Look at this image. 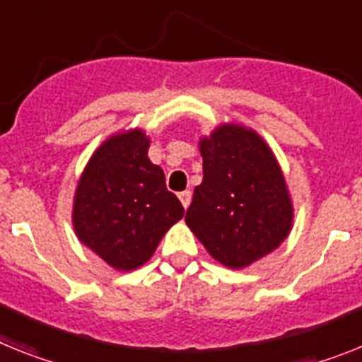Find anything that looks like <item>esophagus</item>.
Segmentation results:
<instances>
[{"mask_svg": "<svg viewBox=\"0 0 362 362\" xmlns=\"http://www.w3.org/2000/svg\"><path fill=\"white\" fill-rule=\"evenodd\" d=\"M178 199H180L182 206L187 209V208H189V204H191V191H182L180 195H178Z\"/></svg>", "mask_w": 362, "mask_h": 362, "instance_id": "obj_1", "label": "esophagus"}]
</instances>
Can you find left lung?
Here are the masks:
<instances>
[{
    "label": "left lung",
    "instance_id": "obj_1",
    "mask_svg": "<svg viewBox=\"0 0 362 362\" xmlns=\"http://www.w3.org/2000/svg\"><path fill=\"white\" fill-rule=\"evenodd\" d=\"M204 178L186 224L208 254L228 269L269 256L293 230L294 206L278 158L247 124L218 123L200 136Z\"/></svg>",
    "mask_w": 362,
    "mask_h": 362
}]
</instances>
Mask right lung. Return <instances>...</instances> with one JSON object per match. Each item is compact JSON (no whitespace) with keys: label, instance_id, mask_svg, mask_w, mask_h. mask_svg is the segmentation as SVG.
Instances as JSON below:
<instances>
[{"label":"right lung","instance_id":"obj_1","mask_svg":"<svg viewBox=\"0 0 362 362\" xmlns=\"http://www.w3.org/2000/svg\"><path fill=\"white\" fill-rule=\"evenodd\" d=\"M148 147L151 138L139 127L108 136L84 165L73 195L77 239L119 272L145 265L184 217L162 167L148 160Z\"/></svg>","mask_w":362,"mask_h":362}]
</instances>
